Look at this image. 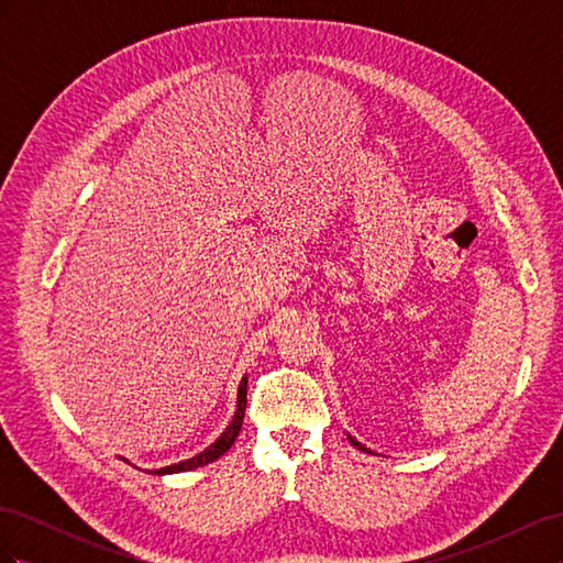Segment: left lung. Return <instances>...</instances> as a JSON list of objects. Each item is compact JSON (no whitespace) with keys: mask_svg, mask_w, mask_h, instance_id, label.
Here are the masks:
<instances>
[{"mask_svg":"<svg viewBox=\"0 0 563 563\" xmlns=\"http://www.w3.org/2000/svg\"><path fill=\"white\" fill-rule=\"evenodd\" d=\"M347 439H350V444H352V446H356V449H360V451H366V453H371V451H368V449H366L364 444H360V441H356V439H352L350 434H347Z\"/></svg>","mask_w":563,"mask_h":563,"instance_id":"8db88e82","label":"left lung"}]
</instances>
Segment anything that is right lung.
<instances>
[{
	"mask_svg": "<svg viewBox=\"0 0 563 563\" xmlns=\"http://www.w3.org/2000/svg\"><path fill=\"white\" fill-rule=\"evenodd\" d=\"M246 376L242 378L240 383V391H236V411H234V418L232 422L228 424V430L220 434L213 444L209 449H203L201 453H197L195 457L190 460H183V463L178 465H168V467H162V470H152V474H174V472H190V470H197L201 465H209L213 463V460H218L223 453H228V449L234 444L236 434H240L242 430V422H244V411H246Z\"/></svg>",
	"mask_w": 563,
	"mask_h": 563,
	"instance_id": "obj_1",
	"label": "right lung"
}]
</instances>
